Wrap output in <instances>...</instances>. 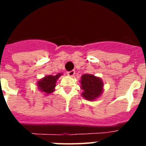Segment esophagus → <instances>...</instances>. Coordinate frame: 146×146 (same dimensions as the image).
I'll return each mask as SVG.
<instances>
[{"mask_svg": "<svg viewBox=\"0 0 146 146\" xmlns=\"http://www.w3.org/2000/svg\"><path fill=\"white\" fill-rule=\"evenodd\" d=\"M74 74H75V72H74V70L70 71V72H67V74H68L69 76H70V77H73V76L74 75Z\"/></svg>", "mask_w": 146, "mask_h": 146, "instance_id": "esophagus-1", "label": "esophagus"}]
</instances>
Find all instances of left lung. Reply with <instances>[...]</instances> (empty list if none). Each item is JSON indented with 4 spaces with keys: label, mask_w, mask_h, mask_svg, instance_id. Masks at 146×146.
<instances>
[{
    "label": "left lung",
    "mask_w": 146,
    "mask_h": 146,
    "mask_svg": "<svg viewBox=\"0 0 146 146\" xmlns=\"http://www.w3.org/2000/svg\"><path fill=\"white\" fill-rule=\"evenodd\" d=\"M80 83V88L83 91L82 97L88 101L95 100L102 94L104 83L99 77L93 74H83L81 77Z\"/></svg>",
    "instance_id": "8db88e82"
}]
</instances>
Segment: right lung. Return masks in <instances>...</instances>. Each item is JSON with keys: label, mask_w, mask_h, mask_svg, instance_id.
I'll return each mask as SVG.
<instances>
[{"label": "right lung", "mask_w": 146, "mask_h": 146, "mask_svg": "<svg viewBox=\"0 0 146 146\" xmlns=\"http://www.w3.org/2000/svg\"><path fill=\"white\" fill-rule=\"evenodd\" d=\"M62 74H58L56 75L45 76L42 80L37 82L38 88L40 91L44 93V94H49L55 91V87L56 86V81Z\"/></svg>", "instance_id": "add662e5"}]
</instances>
